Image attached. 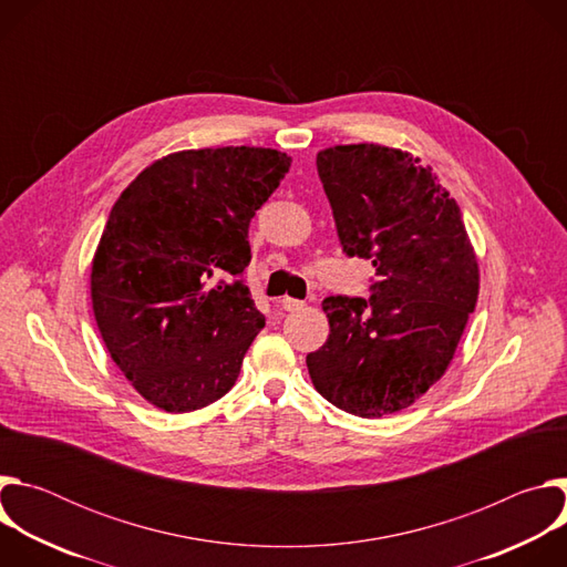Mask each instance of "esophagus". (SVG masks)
Listing matches in <instances>:
<instances>
[{
  "mask_svg": "<svg viewBox=\"0 0 567 567\" xmlns=\"http://www.w3.org/2000/svg\"><path fill=\"white\" fill-rule=\"evenodd\" d=\"M280 307H282L285 311H298V309H302V307H305V302H302V300H298V298H289V296H285V298L280 300Z\"/></svg>",
  "mask_w": 567,
  "mask_h": 567,
  "instance_id": "esophagus-1",
  "label": "esophagus"
}]
</instances>
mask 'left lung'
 I'll return each instance as SVG.
<instances>
[{
    "mask_svg": "<svg viewBox=\"0 0 567 567\" xmlns=\"http://www.w3.org/2000/svg\"><path fill=\"white\" fill-rule=\"evenodd\" d=\"M341 247L372 260L370 298L330 296V337L307 354L313 388L357 417L409 409L449 368L480 274L460 206L420 158L377 143L316 154Z\"/></svg>",
    "mask_w": 567,
    "mask_h": 567,
    "instance_id": "1",
    "label": "left lung"
}]
</instances>
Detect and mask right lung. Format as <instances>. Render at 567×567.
Masks as SVG:
<instances>
[{
    "label": "right lung",
    "instance_id": "1",
    "mask_svg": "<svg viewBox=\"0 0 567 567\" xmlns=\"http://www.w3.org/2000/svg\"><path fill=\"white\" fill-rule=\"evenodd\" d=\"M271 147H204L147 166L116 199L92 262L101 337L136 392L199 411L237 381L265 328L245 269L249 224L289 173Z\"/></svg>",
    "mask_w": 567,
    "mask_h": 567
}]
</instances>
